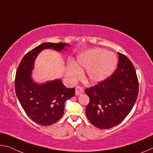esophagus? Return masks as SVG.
<instances>
[{"mask_svg":"<svg viewBox=\"0 0 153 153\" xmlns=\"http://www.w3.org/2000/svg\"><path fill=\"white\" fill-rule=\"evenodd\" d=\"M84 93V89L81 86H77L76 88V95H79Z\"/></svg>","mask_w":153,"mask_h":153,"instance_id":"esophagus-1","label":"esophagus"}]
</instances>
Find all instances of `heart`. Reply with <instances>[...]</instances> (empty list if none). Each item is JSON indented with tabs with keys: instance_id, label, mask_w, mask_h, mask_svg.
Listing matches in <instances>:
<instances>
[{
	"instance_id": "1",
	"label": "heart",
	"mask_w": 153,
	"mask_h": 153,
	"mask_svg": "<svg viewBox=\"0 0 153 153\" xmlns=\"http://www.w3.org/2000/svg\"><path fill=\"white\" fill-rule=\"evenodd\" d=\"M117 65V58L114 53L102 49L87 50L79 54L67 68V75L75 79L83 69H87L86 80L88 83H99L110 77Z\"/></svg>"
}]
</instances>
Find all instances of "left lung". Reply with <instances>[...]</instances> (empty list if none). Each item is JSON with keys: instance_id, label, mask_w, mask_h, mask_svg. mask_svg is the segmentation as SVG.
Listing matches in <instances>:
<instances>
[{"instance_id": "1", "label": "left lung", "mask_w": 153, "mask_h": 153, "mask_svg": "<svg viewBox=\"0 0 153 153\" xmlns=\"http://www.w3.org/2000/svg\"><path fill=\"white\" fill-rule=\"evenodd\" d=\"M118 54V68L110 77L85 90L90 101L86 108L88 119L94 127L110 129L127 117L136 101L139 83L129 59Z\"/></svg>"}]
</instances>
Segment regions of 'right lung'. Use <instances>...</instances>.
I'll list each match as a JSON object with an SVG mask.
<instances>
[{"instance_id":"obj_1","label":"right lung","mask_w":153,"mask_h":153,"mask_svg":"<svg viewBox=\"0 0 153 153\" xmlns=\"http://www.w3.org/2000/svg\"><path fill=\"white\" fill-rule=\"evenodd\" d=\"M65 43H43L28 52L21 60L15 79L16 93L22 107L30 119L39 125L49 126L64 114L65 102L75 95V88H67L60 79L42 84L32 78L35 59L42 50H66Z\"/></svg>"}]
</instances>
